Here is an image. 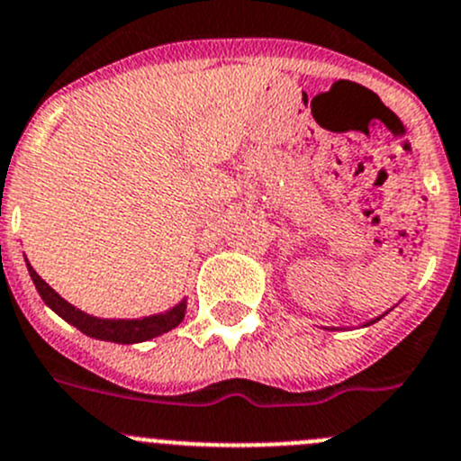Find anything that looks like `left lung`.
I'll list each match as a JSON object with an SVG mask.
<instances>
[{"instance_id": "obj_1", "label": "left lung", "mask_w": 461, "mask_h": 461, "mask_svg": "<svg viewBox=\"0 0 461 461\" xmlns=\"http://www.w3.org/2000/svg\"><path fill=\"white\" fill-rule=\"evenodd\" d=\"M383 317V315H381ZM381 317H376V320H374V321H378V320H381ZM374 321H369V324H374Z\"/></svg>"}]
</instances>
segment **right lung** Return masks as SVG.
<instances>
[{"instance_id":"1","label":"right lung","mask_w":461,"mask_h":461,"mask_svg":"<svg viewBox=\"0 0 461 461\" xmlns=\"http://www.w3.org/2000/svg\"><path fill=\"white\" fill-rule=\"evenodd\" d=\"M29 266V275L33 279L35 288H38L40 297L44 299L51 311H56L62 320L74 324L76 329L83 330L85 335L96 339H107V342H119V344H132V342H144V339L158 338V335L167 333V330L176 329L182 320H185L186 303H177L173 311L162 312V315L144 317V320H101V317H92L87 312L78 311L71 303H67L38 272Z\"/></svg>"}]
</instances>
